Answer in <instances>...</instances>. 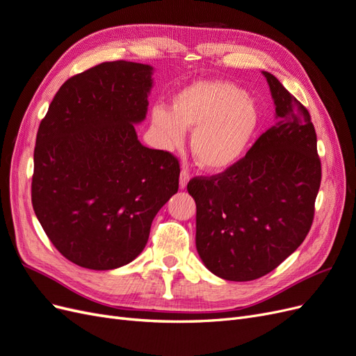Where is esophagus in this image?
I'll return each instance as SVG.
<instances>
[{"label": "esophagus", "mask_w": 356, "mask_h": 356, "mask_svg": "<svg viewBox=\"0 0 356 356\" xmlns=\"http://www.w3.org/2000/svg\"><path fill=\"white\" fill-rule=\"evenodd\" d=\"M188 181H190V172H188V169L182 168L181 174H179V187L186 188L187 184H188Z\"/></svg>", "instance_id": "obj_1"}]
</instances>
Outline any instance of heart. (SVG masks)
Instances as JSON below:
<instances>
[{
  "mask_svg": "<svg viewBox=\"0 0 356 356\" xmlns=\"http://www.w3.org/2000/svg\"><path fill=\"white\" fill-rule=\"evenodd\" d=\"M152 122L168 149L179 148L186 129H193L190 148L197 165L220 172L242 159L260 123V114L255 101L236 84L199 80L172 98V111L156 105Z\"/></svg>",
  "mask_w": 356,
  "mask_h": 356,
  "instance_id": "1",
  "label": "heart"
}]
</instances>
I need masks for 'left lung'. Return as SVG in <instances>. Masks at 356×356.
Returning <instances> with one entry per match:
<instances>
[{
	"mask_svg": "<svg viewBox=\"0 0 356 356\" xmlns=\"http://www.w3.org/2000/svg\"><path fill=\"white\" fill-rule=\"evenodd\" d=\"M276 123L243 159L218 175L193 178L196 248L203 264L225 281L272 272L307 236L321 186L316 132L301 105L263 71Z\"/></svg>",
	"mask_w": 356,
	"mask_h": 356,
	"instance_id": "obj_1",
	"label": "left lung"
}]
</instances>
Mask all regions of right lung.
<instances>
[{
  "mask_svg": "<svg viewBox=\"0 0 356 356\" xmlns=\"http://www.w3.org/2000/svg\"><path fill=\"white\" fill-rule=\"evenodd\" d=\"M152 74L144 63L102 62L63 83L40 123L32 208L50 242L80 267L134 261L178 191V159L144 147L135 131Z\"/></svg>",
  "mask_w": 356,
  "mask_h": 356,
  "instance_id": "1",
  "label": "right lung"
}]
</instances>
